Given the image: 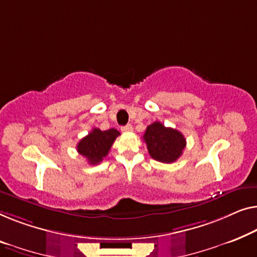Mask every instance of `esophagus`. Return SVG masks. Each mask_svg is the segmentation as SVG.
Returning a JSON list of instances; mask_svg holds the SVG:
<instances>
[{
    "label": "esophagus",
    "mask_w": 257,
    "mask_h": 257,
    "mask_svg": "<svg viewBox=\"0 0 257 257\" xmlns=\"http://www.w3.org/2000/svg\"><path fill=\"white\" fill-rule=\"evenodd\" d=\"M121 131H122V132H132V131H133L132 125H131V124H127V125L122 126V127H121Z\"/></svg>",
    "instance_id": "esophagus-1"
}]
</instances>
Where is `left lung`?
Segmentation results:
<instances>
[{
  "instance_id": "8db88e82",
  "label": "left lung",
  "mask_w": 257,
  "mask_h": 257,
  "mask_svg": "<svg viewBox=\"0 0 257 257\" xmlns=\"http://www.w3.org/2000/svg\"><path fill=\"white\" fill-rule=\"evenodd\" d=\"M148 153L154 160L163 163H173L183 153L184 136L172 127H166L162 122L154 121L148 125L144 135Z\"/></svg>"
}]
</instances>
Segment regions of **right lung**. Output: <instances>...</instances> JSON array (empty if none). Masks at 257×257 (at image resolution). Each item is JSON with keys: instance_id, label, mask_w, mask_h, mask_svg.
<instances>
[{"instance_id": "1", "label": "right lung", "mask_w": 257, "mask_h": 257, "mask_svg": "<svg viewBox=\"0 0 257 257\" xmlns=\"http://www.w3.org/2000/svg\"><path fill=\"white\" fill-rule=\"evenodd\" d=\"M120 133L116 128L101 131L99 128H92V131L81 139L77 144V153L87 159L90 165H97L102 162L109 153L111 146Z\"/></svg>"}]
</instances>
